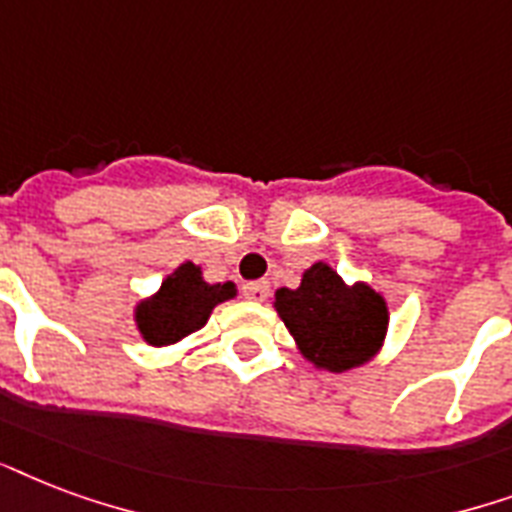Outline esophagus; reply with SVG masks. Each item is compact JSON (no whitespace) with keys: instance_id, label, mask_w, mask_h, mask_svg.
<instances>
[{"instance_id":"esophagus-1","label":"esophagus","mask_w":512,"mask_h":512,"mask_svg":"<svg viewBox=\"0 0 512 512\" xmlns=\"http://www.w3.org/2000/svg\"><path fill=\"white\" fill-rule=\"evenodd\" d=\"M243 293H245V299L264 301L269 296V283L267 280H253V283H245Z\"/></svg>"}]
</instances>
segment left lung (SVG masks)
<instances>
[{
    "mask_svg": "<svg viewBox=\"0 0 512 512\" xmlns=\"http://www.w3.org/2000/svg\"><path fill=\"white\" fill-rule=\"evenodd\" d=\"M272 307L301 358L328 374L371 363L390 328L384 293L363 280L347 283L326 261L304 269L299 288H277Z\"/></svg>",
    "mask_w": 512,
    "mask_h": 512,
    "instance_id": "obj_1",
    "label": "left lung"
}]
</instances>
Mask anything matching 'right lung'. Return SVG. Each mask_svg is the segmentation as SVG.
Segmentation results:
<instances>
[{
	"mask_svg": "<svg viewBox=\"0 0 512 512\" xmlns=\"http://www.w3.org/2000/svg\"><path fill=\"white\" fill-rule=\"evenodd\" d=\"M235 296L237 285L232 280L208 283L202 277V267L184 261L162 280L152 296L138 301L133 310L136 331L149 347H170L200 331L211 312Z\"/></svg>",
	"mask_w": 512,
	"mask_h": 512,
	"instance_id": "obj_1",
	"label": "right lung"
}]
</instances>
